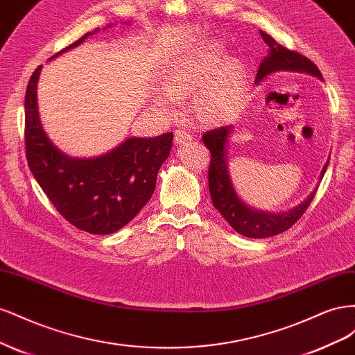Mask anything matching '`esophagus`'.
I'll return each instance as SVG.
<instances>
[{
  "mask_svg": "<svg viewBox=\"0 0 355 355\" xmlns=\"http://www.w3.org/2000/svg\"><path fill=\"white\" fill-rule=\"evenodd\" d=\"M192 139H194V133H191L187 128H178V130H175V141L178 145L189 142Z\"/></svg>",
  "mask_w": 355,
  "mask_h": 355,
  "instance_id": "34e87169",
  "label": "esophagus"
}]
</instances>
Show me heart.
<instances>
[{"label":"heart","instance_id":"1","mask_svg":"<svg viewBox=\"0 0 355 355\" xmlns=\"http://www.w3.org/2000/svg\"><path fill=\"white\" fill-rule=\"evenodd\" d=\"M244 69L239 60L223 62L219 46L191 53L170 68L166 84L167 92L158 94V103L164 108L176 105V98L197 92L198 111L207 120H222L231 115L240 101Z\"/></svg>","mask_w":355,"mask_h":355}]
</instances>
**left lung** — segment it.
I'll return each instance as SVG.
<instances>
[{"label":"left lung","mask_w":355,"mask_h":355,"mask_svg":"<svg viewBox=\"0 0 355 355\" xmlns=\"http://www.w3.org/2000/svg\"><path fill=\"white\" fill-rule=\"evenodd\" d=\"M261 35L268 47H270V55L262 60L259 69H257L256 83L263 80L271 72L280 69L302 71L317 75V77L321 78V72L313 60L300 55L296 50H290L282 46L280 42H277L263 31H261ZM231 130L232 125H222L218 128H211V130L202 135V142L209 148L211 157L209 166V191L213 206L220 211L222 216L227 219V222L235 231L250 239L272 237V235L282 234L288 228H292L300 219V216L306 211L311 201L314 200L315 191L302 204H299L297 207L287 213L272 214L265 211H256L247 207L239 198V196L235 194L228 173L225 148H227V141ZM327 164L329 161L324 164L323 170H321L320 179H323Z\"/></svg>","instance_id":"left-lung-1"}]
</instances>
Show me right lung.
I'll return each mask as SVG.
<instances>
[{"label": "right lung", "mask_w": 355, "mask_h": 355, "mask_svg": "<svg viewBox=\"0 0 355 355\" xmlns=\"http://www.w3.org/2000/svg\"><path fill=\"white\" fill-rule=\"evenodd\" d=\"M83 35L55 56L78 44ZM51 58V59H53ZM40 65L25 96V151L28 166L56 210L75 228L106 235L125 227L153 197L157 175L168 157L173 133L130 137L114 151L80 159L62 154L41 127L37 105Z\"/></svg>", "instance_id": "obj_1"}]
</instances>
